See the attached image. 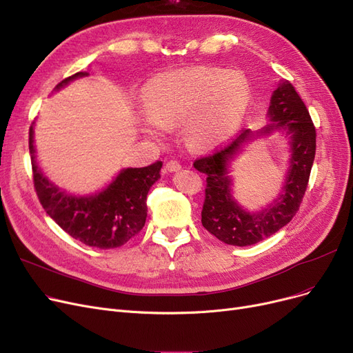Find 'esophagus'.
<instances>
[{"instance_id":"esophagus-1","label":"esophagus","mask_w":353,"mask_h":353,"mask_svg":"<svg viewBox=\"0 0 353 353\" xmlns=\"http://www.w3.org/2000/svg\"><path fill=\"white\" fill-rule=\"evenodd\" d=\"M165 170L170 173H174V172H179V170H181V165L177 161H168L165 164Z\"/></svg>"}]
</instances>
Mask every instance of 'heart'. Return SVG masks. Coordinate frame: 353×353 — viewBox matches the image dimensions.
<instances>
[{
  "label": "heart",
  "instance_id": "1",
  "mask_svg": "<svg viewBox=\"0 0 353 353\" xmlns=\"http://www.w3.org/2000/svg\"><path fill=\"white\" fill-rule=\"evenodd\" d=\"M250 100V85L239 72L193 67L159 74L142 88L145 112L139 114V128L150 137H161L167 128L186 121L190 145L211 150L240 129Z\"/></svg>",
  "mask_w": 353,
  "mask_h": 353
}]
</instances>
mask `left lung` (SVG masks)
<instances>
[{
  "mask_svg": "<svg viewBox=\"0 0 353 353\" xmlns=\"http://www.w3.org/2000/svg\"><path fill=\"white\" fill-rule=\"evenodd\" d=\"M266 117L268 123L262 129H243L228 147L193 163L194 168L208 176L202 225L230 245H252L278 232L296 214L308 185L316 155V128L290 81L279 80ZM275 133L289 142V170L283 189L265 207L247 210L233 196L230 164L250 141Z\"/></svg>",
  "mask_w": 353,
  "mask_h": 353,
  "instance_id": "8db88e82",
  "label": "left lung"
}]
</instances>
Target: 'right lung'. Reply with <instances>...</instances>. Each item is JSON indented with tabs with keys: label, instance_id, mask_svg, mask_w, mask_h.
I'll list each match as a JSON object with an SVG mask.
<instances>
[{
	"label": "right lung",
	"instance_id": "1",
	"mask_svg": "<svg viewBox=\"0 0 353 353\" xmlns=\"http://www.w3.org/2000/svg\"><path fill=\"white\" fill-rule=\"evenodd\" d=\"M88 72H77L62 80L59 91ZM34 123L29 130V150L34 189L46 214L70 236L97 249H116L142 230L147 219V194L161 177L163 163L148 167L122 168L109 185L100 190L74 194L54 183L37 163Z\"/></svg>",
	"mask_w": 353,
	"mask_h": 353
}]
</instances>
